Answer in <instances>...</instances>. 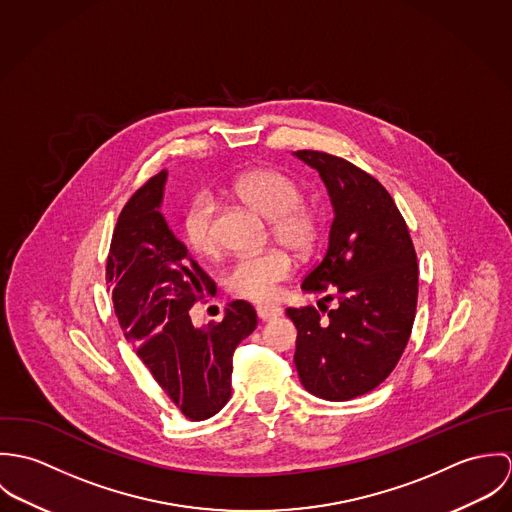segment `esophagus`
Returning <instances> with one entry per match:
<instances>
[{
  "label": "esophagus",
  "mask_w": 512,
  "mask_h": 512,
  "mask_svg": "<svg viewBox=\"0 0 512 512\" xmlns=\"http://www.w3.org/2000/svg\"><path fill=\"white\" fill-rule=\"evenodd\" d=\"M256 313H258V317H260L262 321H272V319H276V317L282 315V309H280L278 305H258V307H256Z\"/></svg>",
  "instance_id": "34e87169"
}]
</instances>
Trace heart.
Here are the masks:
<instances>
[{
  "label": "heart",
  "mask_w": 512,
  "mask_h": 512,
  "mask_svg": "<svg viewBox=\"0 0 512 512\" xmlns=\"http://www.w3.org/2000/svg\"><path fill=\"white\" fill-rule=\"evenodd\" d=\"M228 189L270 219V232L282 246L297 254L311 252L319 238L321 215L313 203L301 199L299 183L293 177L272 167H256L240 173ZM183 234L195 254L203 258L219 254L215 201L209 195H197L189 203L183 215ZM292 272V256L284 248H270L236 258L224 274V288L242 299L270 301Z\"/></svg>",
  "instance_id": "b5f03b06"
}]
</instances>
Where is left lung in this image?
I'll use <instances>...</instances> for the list:
<instances>
[{
  "label": "left lung",
  "mask_w": 512,
  "mask_h": 512,
  "mask_svg": "<svg viewBox=\"0 0 512 512\" xmlns=\"http://www.w3.org/2000/svg\"><path fill=\"white\" fill-rule=\"evenodd\" d=\"M319 171L335 211L329 246L303 278L305 292H333L321 319L313 305L288 307L297 329L295 368L313 396L343 402L374 390L398 365L416 317V250L390 193L351 161L293 151Z\"/></svg>",
  "instance_id": "1"
}]
</instances>
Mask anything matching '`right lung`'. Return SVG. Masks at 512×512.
Listing matches in <instances>:
<instances>
[{
    "instance_id": "add662e5",
    "label": "right lung",
    "mask_w": 512,
    "mask_h": 512,
    "mask_svg": "<svg viewBox=\"0 0 512 512\" xmlns=\"http://www.w3.org/2000/svg\"><path fill=\"white\" fill-rule=\"evenodd\" d=\"M167 173L153 175L122 209L106 260L118 323L140 361L187 420L215 416L230 398L232 355L258 323L248 301L197 329L189 309L215 282L169 230L159 205Z\"/></svg>"
}]
</instances>
